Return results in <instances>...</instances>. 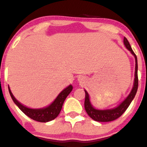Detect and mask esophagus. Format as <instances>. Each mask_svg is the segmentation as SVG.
Instances as JSON below:
<instances>
[{
	"mask_svg": "<svg viewBox=\"0 0 147 147\" xmlns=\"http://www.w3.org/2000/svg\"><path fill=\"white\" fill-rule=\"evenodd\" d=\"M79 81H80V82H82V81H84V78L83 77H79Z\"/></svg>",
	"mask_w": 147,
	"mask_h": 147,
	"instance_id": "34e87169",
	"label": "esophagus"
}]
</instances>
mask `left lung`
I'll list each match as a JSON object with an SVG mask.
<instances>
[{
    "instance_id": "1",
    "label": "left lung",
    "mask_w": 147,
    "mask_h": 147,
    "mask_svg": "<svg viewBox=\"0 0 147 147\" xmlns=\"http://www.w3.org/2000/svg\"><path fill=\"white\" fill-rule=\"evenodd\" d=\"M124 43L126 48L131 52V54L134 56L135 59H136V71H135V79H134V84H133V87L131 90V92L128 97L124 99L123 102L117 106V107L114 108L112 109H106V110H98L95 109L93 106H92L90 102V98H89V95L86 90H85V102H84V108L90 117L97 122H111L115 119H117L118 117H120L125 112L127 108L129 107L130 104L133 101V98L136 96V92H137L138 88V60L136 54L133 51L131 45H130L129 42L128 41L127 38L126 37L124 38Z\"/></svg>"
}]
</instances>
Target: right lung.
<instances>
[{
    "instance_id": "1",
    "label": "right lung",
    "mask_w": 147,
    "mask_h": 147,
    "mask_svg": "<svg viewBox=\"0 0 147 147\" xmlns=\"http://www.w3.org/2000/svg\"><path fill=\"white\" fill-rule=\"evenodd\" d=\"M8 89H9V92L11 99L15 104L17 105L18 107L21 109L22 112L24 113L27 116H28L31 119L37 121V122H47L55 119L59 115L62 109V106H63L64 101L72 90V86H68L63 90H62L57 96L55 100L50 106L43 108V109H30V108L23 106L18 101L16 100V99L14 97L9 86H8Z\"/></svg>"
}]
</instances>
